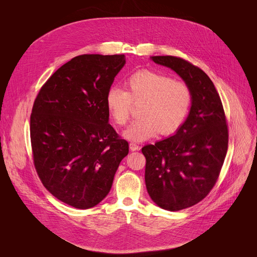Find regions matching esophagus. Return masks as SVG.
<instances>
[{"label":"esophagus","instance_id":"1","mask_svg":"<svg viewBox=\"0 0 257 257\" xmlns=\"http://www.w3.org/2000/svg\"><path fill=\"white\" fill-rule=\"evenodd\" d=\"M129 148H130V150H131L132 152L138 151L139 149H141V148H139V146H137V145L134 144V143H130V144H129Z\"/></svg>","mask_w":257,"mask_h":257}]
</instances>
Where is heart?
<instances>
[{"label":"heart","mask_w":257,"mask_h":257,"mask_svg":"<svg viewBox=\"0 0 257 257\" xmlns=\"http://www.w3.org/2000/svg\"><path fill=\"white\" fill-rule=\"evenodd\" d=\"M105 104L110 118L118 126L128 123L133 105H142L139 110L142 119L124 132L129 141L142 143L159 133L169 135L180 128L192 104V92L183 81L143 69L127 79L126 90L110 87Z\"/></svg>","instance_id":"heart-1"}]
</instances>
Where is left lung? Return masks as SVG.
<instances>
[{"label": "left lung", "instance_id": "obj_1", "mask_svg": "<svg viewBox=\"0 0 257 257\" xmlns=\"http://www.w3.org/2000/svg\"><path fill=\"white\" fill-rule=\"evenodd\" d=\"M189 85L192 106L176 133L143 148L146 185L161 208L178 211L202 201L216 183L227 152L228 129L213 82L202 69L175 56H153Z\"/></svg>", "mask_w": 257, "mask_h": 257}]
</instances>
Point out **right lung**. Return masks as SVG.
<instances>
[{"instance_id":"obj_1","label":"right lung","mask_w":257,"mask_h":257,"mask_svg":"<svg viewBox=\"0 0 257 257\" xmlns=\"http://www.w3.org/2000/svg\"><path fill=\"white\" fill-rule=\"evenodd\" d=\"M124 54H84L69 60L40 89L31 114L36 171L55 198L88 209L109 193L129 145L108 124L105 97Z\"/></svg>"}]
</instances>
